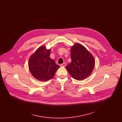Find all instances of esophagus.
I'll return each instance as SVG.
<instances>
[{"label": "esophagus", "instance_id": "1", "mask_svg": "<svg viewBox=\"0 0 122 122\" xmlns=\"http://www.w3.org/2000/svg\"><path fill=\"white\" fill-rule=\"evenodd\" d=\"M66 65V64H65V63H63V64H61L60 65V66H61V67H65Z\"/></svg>", "mask_w": 122, "mask_h": 122}]
</instances>
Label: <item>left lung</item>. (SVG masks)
I'll return each instance as SVG.
<instances>
[{"label":"left lung","instance_id":"obj_1","mask_svg":"<svg viewBox=\"0 0 122 122\" xmlns=\"http://www.w3.org/2000/svg\"><path fill=\"white\" fill-rule=\"evenodd\" d=\"M71 62L66 69L74 79L81 81L90 76L95 66L92 54L81 44L76 43L71 48Z\"/></svg>","mask_w":122,"mask_h":122}]
</instances>
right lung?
Here are the masks:
<instances>
[{"mask_svg":"<svg viewBox=\"0 0 122 122\" xmlns=\"http://www.w3.org/2000/svg\"><path fill=\"white\" fill-rule=\"evenodd\" d=\"M51 49L45 45L38 47L29 58L28 67L32 76L41 81H47L54 76L59 66L50 58Z\"/></svg>","mask_w":122,"mask_h":122,"instance_id":"1","label":"right lung"}]
</instances>
